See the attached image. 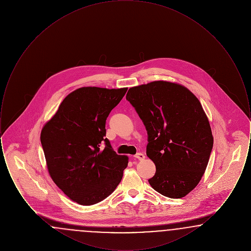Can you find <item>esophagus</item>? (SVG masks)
<instances>
[{"mask_svg": "<svg viewBox=\"0 0 251 251\" xmlns=\"http://www.w3.org/2000/svg\"><path fill=\"white\" fill-rule=\"evenodd\" d=\"M134 157L136 158V159H138V160H144L145 158H146V156H145V154H143V153H141V152H138V153H136L135 155H134Z\"/></svg>", "mask_w": 251, "mask_h": 251, "instance_id": "1", "label": "esophagus"}]
</instances>
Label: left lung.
Returning a JSON list of instances; mask_svg holds the SVG:
<instances>
[{"instance_id": "obj_1", "label": "left lung", "mask_w": 251, "mask_h": 251, "mask_svg": "<svg viewBox=\"0 0 251 251\" xmlns=\"http://www.w3.org/2000/svg\"><path fill=\"white\" fill-rule=\"evenodd\" d=\"M126 100L148 131L147 156L156 167L150 184L167 198L185 197L202 178L214 145L201 101L185 86L167 81L131 87Z\"/></svg>"}]
</instances>
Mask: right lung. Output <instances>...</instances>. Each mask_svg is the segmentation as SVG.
Wrapping results in <instances>:
<instances>
[{"instance_id": "right-lung-1", "label": "right lung", "mask_w": 251, "mask_h": 251, "mask_svg": "<svg viewBox=\"0 0 251 251\" xmlns=\"http://www.w3.org/2000/svg\"><path fill=\"white\" fill-rule=\"evenodd\" d=\"M123 88L84 86L67 96L40 133L49 174L71 200L100 202L117 188L128 156L112 149L105 122L127 92ZM104 141V149L100 144Z\"/></svg>"}]
</instances>
